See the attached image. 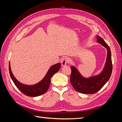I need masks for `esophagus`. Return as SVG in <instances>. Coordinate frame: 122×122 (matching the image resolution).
Returning <instances> with one entry per match:
<instances>
[{
  "instance_id": "34e87169",
  "label": "esophagus",
  "mask_w": 122,
  "mask_h": 122,
  "mask_svg": "<svg viewBox=\"0 0 122 122\" xmlns=\"http://www.w3.org/2000/svg\"><path fill=\"white\" fill-rule=\"evenodd\" d=\"M69 61V60L67 57H64L62 58L61 60V61L62 66H65L68 63Z\"/></svg>"
}]
</instances>
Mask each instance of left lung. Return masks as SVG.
I'll return each mask as SVG.
<instances>
[{
	"mask_svg": "<svg viewBox=\"0 0 122 122\" xmlns=\"http://www.w3.org/2000/svg\"><path fill=\"white\" fill-rule=\"evenodd\" d=\"M97 42L106 47L107 50L105 67L100 74L88 78H85L80 74L78 70L72 66L70 82L74 89L79 93L86 94L97 93L107 82L112 74V64L110 48L100 36H97Z\"/></svg>",
	"mask_w": 122,
	"mask_h": 122,
	"instance_id": "8db88e82",
	"label": "left lung"
}]
</instances>
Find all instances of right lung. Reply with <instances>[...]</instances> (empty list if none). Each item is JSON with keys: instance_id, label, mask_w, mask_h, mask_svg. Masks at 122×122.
Wrapping results in <instances>:
<instances>
[{"instance_id": "1", "label": "right lung", "mask_w": 122, "mask_h": 122, "mask_svg": "<svg viewBox=\"0 0 122 122\" xmlns=\"http://www.w3.org/2000/svg\"><path fill=\"white\" fill-rule=\"evenodd\" d=\"M61 63L51 66L44 79L39 83L34 86H26L19 82L15 78L11 71L9 63V72L11 78L17 87L22 93L29 97H36L45 93L48 90L51 82L50 79L55 73L59 71L61 67Z\"/></svg>"}]
</instances>
